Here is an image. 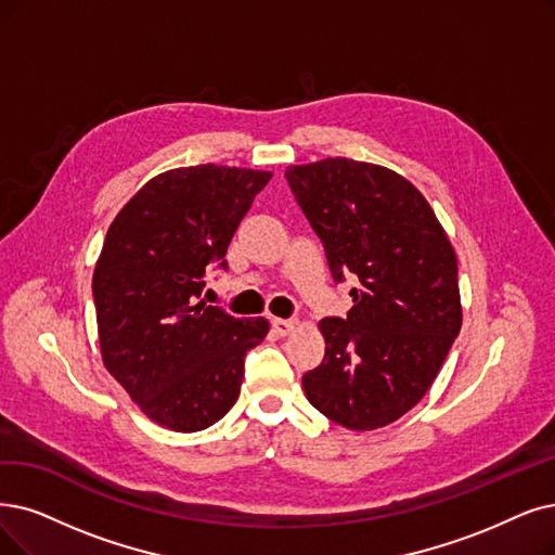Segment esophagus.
Masks as SVG:
<instances>
[{
  "instance_id": "obj_1",
  "label": "esophagus",
  "mask_w": 555,
  "mask_h": 555,
  "mask_svg": "<svg viewBox=\"0 0 555 555\" xmlns=\"http://www.w3.org/2000/svg\"><path fill=\"white\" fill-rule=\"evenodd\" d=\"M296 325L298 323L294 319H273L271 321V327H273V332H275L278 337H286V335H289V332H294Z\"/></svg>"
}]
</instances>
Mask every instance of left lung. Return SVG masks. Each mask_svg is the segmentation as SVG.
Here are the masks:
<instances>
[{
	"instance_id": "obj_1",
	"label": "left lung",
	"mask_w": 555,
	"mask_h": 555,
	"mask_svg": "<svg viewBox=\"0 0 555 555\" xmlns=\"http://www.w3.org/2000/svg\"><path fill=\"white\" fill-rule=\"evenodd\" d=\"M284 177L332 280H358L350 312L319 323L325 354L302 375L305 396L344 428H383L424 398L457 337L455 253L426 197L393 170L337 157Z\"/></svg>"
}]
</instances>
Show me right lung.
I'll return each mask as SVG.
<instances>
[{
  "label": "right lung",
  "instance_id": "1",
  "mask_svg": "<svg viewBox=\"0 0 555 555\" xmlns=\"http://www.w3.org/2000/svg\"><path fill=\"white\" fill-rule=\"evenodd\" d=\"M271 172L191 166L150 180L111 223L93 273L102 360L152 421L209 428L236 403L246 352L266 319H234L203 300L209 271Z\"/></svg>",
  "mask_w": 555,
  "mask_h": 555
}]
</instances>
